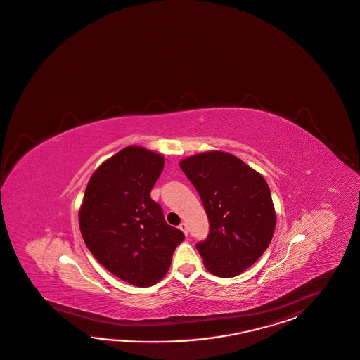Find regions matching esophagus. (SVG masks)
I'll list each match as a JSON object with an SVG mask.
<instances>
[{
  "instance_id": "1",
  "label": "esophagus",
  "mask_w": 360,
  "mask_h": 360,
  "mask_svg": "<svg viewBox=\"0 0 360 360\" xmlns=\"http://www.w3.org/2000/svg\"><path fill=\"white\" fill-rule=\"evenodd\" d=\"M179 229L184 231V236H187V234H188V228H187V224H186V222H181Z\"/></svg>"
}]
</instances>
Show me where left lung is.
I'll list each match as a JSON object with an SVG mask.
<instances>
[{"mask_svg":"<svg viewBox=\"0 0 360 360\" xmlns=\"http://www.w3.org/2000/svg\"><path fill=\"white\" fill-rule=\"evenodd\" d=\"M200 195L210 234L196 245L207 271L236 277L264 254L276 229V211L264 176L240 158L208 150L179 161Z\"/></svg>","mask_w":360,"mask_h":360,"instance_id":"obj_1","label":"left lung"}]
</instances>
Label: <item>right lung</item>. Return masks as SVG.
Here are the masks:
<instances>
[{
  "label": "right lung",
  "instance_id": "1",
  "mask_svg": "<svg viewBox=\"0 0 360 360\" xmlns=\"http://www.w3.org/2000/svg\"><path fill=\"white\" fill-rule=\"evenodd\" d=\"M164 165V155L127 146L94 172L80 204V233L91 254L106 271L138 288L164 278L184 239L149 195Z\"/></svg>",
  "mask_w": 360,
  "mask_h": 360
}]
</instances>
